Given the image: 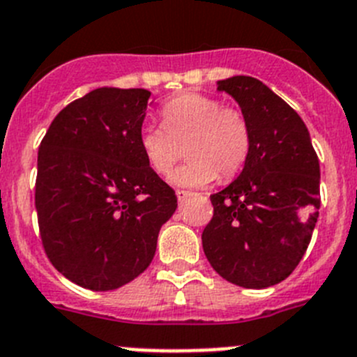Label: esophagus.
Here are the masks:
<instances>
[{"instance_id": "obj_1", "label": "esophagus", "mask_w": 357, "mask_h": 357, "mask_svg": "<svg viewBox=\"0 0 357 357\" xmlns=\"http://www.w3.org/2000/svg\"><path fill=\"white\" fill-rule=\"evenodd\" d=\"M189 196H191V192L189 191H181V189L176 191V198H178V202H185Z\"/></svg>"}]
</instances>
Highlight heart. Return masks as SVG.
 I'll return each mask as SVG.
<instances>
[{"instance_id":"1","label":"heart","mask_w":357,"mask_h":357,"mask_svg":"<svg viewBox=\"0 0 357 357\" xmlns=\"http://www.w3.org/2000/svg\"><path fill=\"white\" fill-rule=\"evenodd\" d=\"M162 127L139 130V150L146 165L159 175L175 166L185 146L191 159L169 175L176 188L195 189L212 184L219 172L231 176L243 168L250 153V127L244 114L225 107L221 100L204 93H184L161 109Z\"/></svg>"}]
</instances>
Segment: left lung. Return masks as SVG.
Instances as JSON below:
<instances>
[{
	"label": "left lung",
	"mask_w": 357,
	"mask_h": 357,
	"mask_svg": "<svg viewBox=\"0 0 357 357\" xmlns=\"http://www.w3.org/2000/svg\"><path fill=\"white\" fill-rule=\"evenodd\" d=\"M218 90L235 99L250 153L241 175L211 196L214 215L202 234L219 276L267 289L292 274L305 255L320 208V166L299 114L261 81L234 76Z\"/></svg>",
	"instance_id": "left-lung-1"
}]
</instances>
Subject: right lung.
<instances>
[{"instance_id":"obj_1","label":"right lung","mask_w":357,"mask_h":357,"mask_svg":"<svg viewBox=\"0 0 357 357\" xmlns=\"http://www.w3.org/2000/svg\"><path fill=\"white\" fill-rule=\"evenodd\" d=\"M143 88L102 86L56 114L38 149L35 207L49 260L96 292L120 289L150 266L175 191L146 165Z\"/></svg>"}]
</instances>
